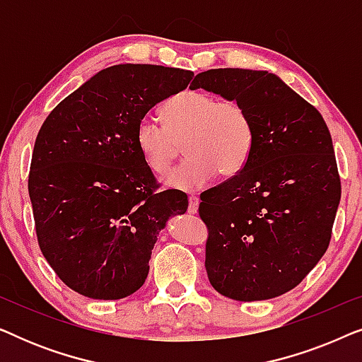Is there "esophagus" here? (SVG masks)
I'll list each match as a JSON object with an SVG mask.
<instances>
[{
	"mask_svg": "<svg viewBox=\"0 0 362 362\" xmlns=\"http://www.w3.org/2000/svg\"><path fill=\"white\" fill-rule=\"evenodd\" d=\"M197 209H199V197L196 196L187 197V212H189V214H196Z\"/></svg>",
	"mask_w": 362,
	"mask_h": 362,
	"instance_id": "esophagus-1",
	"label": "esophagus"
}]
</instances>
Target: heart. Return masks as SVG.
Listing matches in <instances>:
<instances>
[{"label": "heart", "mask_w": 362, "mask_h": 362, "mask_svg": "<svg viewBox=\"0 0 362 362\" xmlns=\"http://www.w3.org/2000/svg\"><path fill=\"white\" fill-rule=\"evenodd\" d=\"M165 122L146 115L138 122L136 143L148 168L166 175L185 143L187 160L166 185L181 191H199L221 176H234L249 160L254 122L244 103L199 90H182L166 102Z\"/></svg>", "instance_id": "1"}]
</instances>
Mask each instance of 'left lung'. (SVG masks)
<instances>
[{
	"instance_id": "1",
	"label": "left lung",
	"mask_w": 362,
	"mask_h": 362,
	"mask_svg": "<svg viewBox=\"0 0 362 362\" xmlns=\"http://www.w3.org/2000/svg\"><path fill=\"white\" fill-rule=\"evenodd\" d=\"M191 88L244 103L254 145L244 168L201 194L206 270L227 298L259 301L293 290L328 249L341 180L328 127L274 74L211 69Z\"/></svg>"
}]
</instances>
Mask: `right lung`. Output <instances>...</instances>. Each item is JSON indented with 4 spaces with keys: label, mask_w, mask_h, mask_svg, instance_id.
<instances>
[{
    "label": "right lung",
    "mask_w": 362,
    "mask_h": 362,
    "mask_svg": "<svg viewBox=\"0 0 362 362\" xmlns=\"http://www.w3.org/2000/svg\"><path fill=\"white\" fill-rule=\"evenodd\" d=\"M192 76L151 64L107 67L44 120L28 177L34 226L47 264L77 293H135L160 230L186 212L185 192L163 191L143 160L136 127Z\"/></svg>",
    "instance_id": "obj_1"
}]
</instances>
